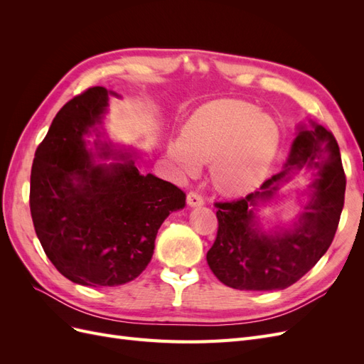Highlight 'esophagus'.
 <instances>
[{
	"mask_svg": "<svg viewBox=\"0 0 364 364\" xmlns=\"http://www.w3.org/2000/svg\"><path fill=\"white\" fill-rule=\"evenodd\" d=\"M186 202L190 206H202L203 205V197L197 191H190L186 196Z\"/></svg>",
	"mask_w": 364,
	"mask_h": 364,
	"instance_id": "obj_1",
	"label": "esophagus"
}]
</instances>
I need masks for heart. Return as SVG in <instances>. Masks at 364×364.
I'll return each instance as SVG.
<instances>
[{"label":"heart","mask_w":364,"mask_h":364,"mask_svg":"<svg viewBox=\"0 0 364 364\" xmlns=\"http://www.w3.org/2000/svg\"><path fill=\"white\" fill-rule=\"evenodd\" d=\"M278 146L279 127L272 117L243 100H218L186 121L182 136L168 142V158L185 176L211 162L214 188L240 196L264 179Z\"/></svg>","instance_id":"obj_1"}]
</instances>
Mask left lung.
<instances>
[{
    "instance_id": "obj_1",
    "label": "left lung",
    "mask_w": 364,
    "mask_h": 364,
    "mask_svg": "<svg viewBox=\"0 0 364 364\" xmlns=\"http://www.w3.org/2000/svg\"><path fill=\"white\" fill-rule=\"evenodd\" d=\"M314 163L319 171L312 199L291 231L266 236L255 223L252 205L269 198L293 169ZM346 176L331 130L314 124L293 141L285 168L261 190L229 202H215L218 229L206 253L209 269L220 282L237 290H282L299 281L331 246L345 203Z\"/></svg>"
}]
</instances>
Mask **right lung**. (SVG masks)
<instances>
[{
  "label": "right lung",
  "mask_w": 364,
  "mask_h": 364,
  "mask_svg": "<svg viewBox=\"0 0 364 364\" xmlns=\"http://www.w3.org/2000/svg\"><path fill=\"white\" fill-rule=\"evenodd\" d=\"M103 86L87 87L54 117L36 149L30 213L42 249L65 278L114 287L134 281L153 257L158 229L185 206V193L134 161L92 165L87 134L107 106Z\"/></svg>",
  "instance_id": "right-lung-1"
}]
</instances>
